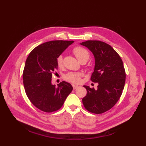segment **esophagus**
<instances>
[{"label": "esophagus", "mask_w": 146, "mask_h": 146, "mask_svg": "<svg viewBox=\"0 0 146 146\" xmlns=\"http://www.w3.org/2000/svg\"><path fill=\"white\" fill-rule=\"evenodd\" d=\"M72 86H73V89H74V90H75V89L78 88L79 87V86H78V85H73Z\"/></svg>", "instance_id": "34e87169"}]
</instances>
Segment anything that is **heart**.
I'll list each match as a JSON object with an SVG mask.
<instances>
[{"label": "heart", "instance_id": "heart-1", "mask_svg": "<svg viewBox=\"0 0 146 146\" xmlns=\"http://www.w3.org/2000/svg\"><path fill=\"white\" fill-rule=\"evenodd\" d=\"M73 52L80 62L83 61H86L90 58V53L86 49L82 47V46H76V47L74 48L73 49ZM56 62L58 68H63V63L62 55L58 56L57 57ZM82 75V74L81 73L69 72L64 75V79L70 82L76 83L80 82Z\"/></svg>", "mask_w": 146, "mask_h": 146}]
</instances>
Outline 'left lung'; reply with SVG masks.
<instances>
[{
	"label": "left lung",
	"mask_w": 146,
	"mask_h": 146,
	"mask_svg": "<svg viewBox=\"0 0 146 146\" xmlns=\"http://www.w3.org/2000/svg\"><path fill=\"white\" fill-rule=\"evenodd\" d=\"M81 44L94 54L95 60L91 80L98 83L97 90L83 86L86 95L82 99L86 110L100 114L110 110L119 100L124 88L125 71L122 59L109 44L100 41H86Z\"/></svg>",
	"instance_id": "1"
}]
</instances>
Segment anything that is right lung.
Segmentation results:
<instances>
[{
  "label": "right lung",
  "mask_w": 146,
  "mask_h": 146,
  "mask_svg": "<svg viewBox=\"0 0 146 146\" xmlns=\"http://www.w3.org/2000/svg\"><path fill=\"white\" fill-rule=\"evenodd\" d=\"M73 41H48L30 52L23 71V83L31 102L45 112L58 110L63 106L73 87L62 82L56 86L51 83L52 74L58 69L56 59Z\"/></svg>",
  "instance_id": "obj_1"
}]
</instances>
